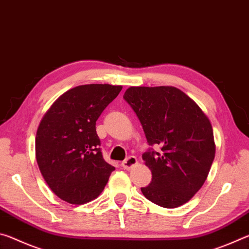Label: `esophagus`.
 <instances>
[{
  "label": "esophagus",
  "mask_w": 249,
  "mask_h": 249,
  "mask_svg": "<svg viewBox=\"0 0 249 249\" xmlns=\"http://www.w3.org/2000/svg\"><path fill=\"white\" fill-rule=\"evenodd\" d=\"M136 165H137V159L135 156H129L127 159H125L124 161L122 162V167H123L126 170L132 169V168Z\"/></svg>",
  "instance_id": "obj_1"
}]
</instances>
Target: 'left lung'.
Wrapping results in <instances>:
<instances>
[{
  "mask_svg": "<svg viewBox=\"0 0 249 249\" xmlns=\"http://www.w3.org/2000/svg\"><path fill=\"white\" fill-rule=\"evenodd\" d=\"M140 120L150 148L142 154L153 179L146 199L167 209L200 190L215 157L211 122L195 101L175 87H130L124 96Z\"/></svg>",
  "mask_w": 249,
  "mask_h": 249,
  "instance_id": "1",
  "label": "left lung"
}]
</instances>
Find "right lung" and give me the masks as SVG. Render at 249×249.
Segmentation results:
<instances>
[{
	"mask_svg": "<svg viewBox=\"0 0 249 249\" xmlns=\"http://www.w3.org/2000/svg\"><path fill=\"white\" fill-rule=\"evenodd\" d=\"M122 86L84 84L54 101L36 134V160L57 196L71 204L98 197L115 168L103 159L95 122Z\"/></svg>",
	"mask_w": 249,
	"mask_h": 249,
	"instance_id": "add662e5",
	"label": "right lung"
}]
</instances>
